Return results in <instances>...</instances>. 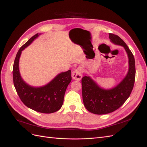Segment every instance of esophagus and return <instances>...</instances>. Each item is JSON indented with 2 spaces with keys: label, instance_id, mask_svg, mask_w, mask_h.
I'll use <instances>...</instances> for the list:
<instances>
[{
  "label": "esophagus",
  "instance_id": "1",
  "mask_svg": "<svg viewBox=\"0 0 147 147\" xmlns=\"http://www.w3.org/2000/svg\"><path fill=\"white\" fill-rule=\"evenodd\" d=\"M82 68L81 67L75 69L72 74V76L73 79L75 80L80 81L82 78Z\"/></svg>",
  "mask_w": 147,
  "mask_h": 147
}]
</instances>
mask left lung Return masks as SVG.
Listing matches in <instances>:
<instances>
[{
	"label": "left lung",
	"mask_w": 147,
	"mask_h": 147,
	"mask_svg": "<svg viewBox=\"0 0 147 147\" xmlns=\"http://www.w3.org/2000/svg\"><path fill=\"white\" fill-rule=\"evenodd\" d=\"M109 38L113 43L123 47L126 50L129 59V69L123 80L118 85L109 90L99 86L90 76L82 78L84 105L89 112L97 115L107 114L119 109L129 97L135 82V59L132 52L118 35L109 34Z\"/></svg>",
	"instance_id": "8db88e82"
}]
</instances>
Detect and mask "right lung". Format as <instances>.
<instances>
[{"label": "right lung", "mask_w": 147, "mask_h": 147, "mask_svg": "<svg viewBox=\"0 0 147 147\" xmlns=\"http://www.w3.org/2000/svg\"><path fill=\"white\" fill-rule=\"evenodd\" d=\"M40 34L31 37L18 51L13 67V83L20 99L28 107L43 113H51L59 110L63 104L66 89L72 80L70 70L61 72L46 85L31 86L21 78L19 61L21 52Z\"/></svg>", "instance_id": "right-lung-1"}]
</instances>
